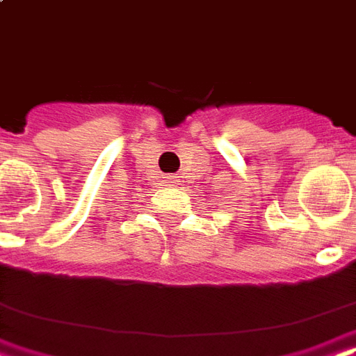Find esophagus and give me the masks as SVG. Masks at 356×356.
Returning <instances> with one entry per match:
<instances>
[{
    "label": "esophagus",
    "mask_w": 356,
    "mask_h": 356,
    "mask_svg": "<svg viewBox=\"0 0 356 356\" xmlns=\"http://www.w3.org/2000/svg\"><path fill=\"white\" fill-rule=\"evenodd\" d=\"M176 178H178V176H167V180H165L167 181V186H175L176 181H178Z\"/></svg>",
    "instance_id": "1"
}]
</instances>
